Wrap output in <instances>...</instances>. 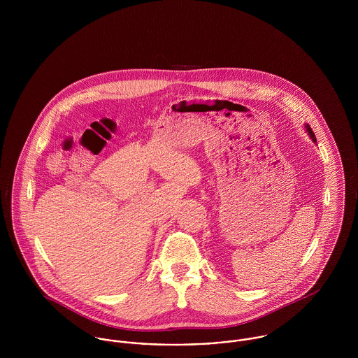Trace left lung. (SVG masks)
<instances>
[{
    "label": "left lung",
    "mask_w": 358,
    "mask_h": 358,
    "mask_svg": "<svg viewBox=\"0 0 358 358\" xmlns=\"http://www.w3.org/2000/svg\"><path fill=\"white\" fill-rule=\"evenodd\" d=\"M305 128H306V132L308 134V136L311 138V141L315 143L317 142V139H315V135H314V132H313V129L310 128V125H305Z\"/></svg>",
    "instance_id": "8db88e82"
}]
</instances>
